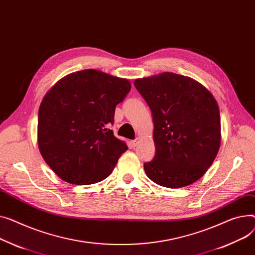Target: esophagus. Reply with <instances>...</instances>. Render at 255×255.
Wrapping results in <instances>:
<instances>
[{
	"mask_svg": "<svg viewBox=\"0 0 255 255\" xmlns=\"http://www.w3.org/2000/svg\"><path fill=\"white\" fill-rule=\"evenodd\" d=\"M138 142H139V137H137L135 140H132V141H131V145H132L133 147H135V146H136V145L138 144Z\"/></svg>",
	"mask_w": 255,
	"mask_h": 255,
	"instance_id": "obj_1",
	"label": "esophagus"
}]
</instances>
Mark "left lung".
Wrapping results in <instances>:
<instances>
[{
  "label": "left lung",
  "mask_w": 255,
  "mask_h": 255,
  "mask_svg": "<svg viewBox=\"0 0 255 255\" xmlns=\"http://www.w3.org/2000/svg\"><path fill=\"white\" fill-rule=\"evenodd\" d=\"M134 85L154 120L156 154L143 164L147 177L169 189L194 183L212 165L222 142L216 99L198 81L169 72Z\"/></svg>",
  "instance_id": "8db88e82"
}]
</instances>
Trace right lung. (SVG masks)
I'll use <instances>...</instances> for the list:
<instances>
[{"label": "right lung", "mask_w": 255, "mask_h": 255, "mask_svg": "<svg viewBox=\"0 0 255 255\" xmlns=\"http://www.w3.org/2000/svg\"><path fill=\"white\" fill-rule=\"evenodd\" d=\"M130 89L129 80L90 69L64 76L47 91L39 109L38 146L62 180L92 184L113 172L128 146L107 126Z\"/></svg>", "instance_id": "1"}]
</instances>
